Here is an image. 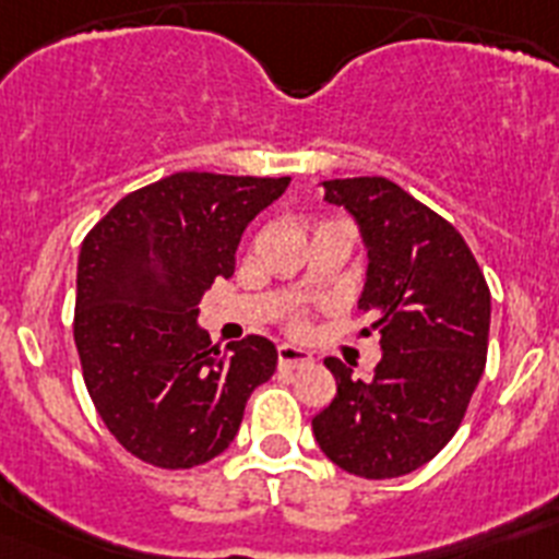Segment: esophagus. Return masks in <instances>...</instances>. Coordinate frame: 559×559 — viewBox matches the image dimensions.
Wrapping results in <instances>:
<instances>
[{"label": "esophagus", "mask_w": 559, "mask_h": 559, "mask_svg": "<svg viewBox=\"0 0 559 559\" xmlns=\"http://www.w3.org/2000/svg\"><path fill=\"white\" fill-rule=\"evenodd\" d=\"M276 360H280V369H305L313 364V355L299 347H290V344H283V347L276 349Z\"/></svg>", "instance_id": "1"}]
</instances>
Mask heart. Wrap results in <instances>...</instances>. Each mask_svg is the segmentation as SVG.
Wrapping results in <instances>:
<instances>
[{"instance_id": "1", "label": "heart", "mask_w": 559, "mask_h": 559, "mask_svg": "<svg viewBox=\"0 0 559 559\" xmlns=\"http://www.w3.org/2000/svg\"><path fill=\"white\" fill-rule=\"evenodd\" d=\"M288 330L294 335H302L305 330H308V316H305V313H294V316H290V319H288Z\"/></svg>"}]
</instances>
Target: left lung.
Wrapping results in <instances>:
<instances>
[{"mask_svg":"<svg viewBox=\"0 0 559 559\" xmlns=\"http://www.w3.org/2000/svg\"><path fill=\"white\" fill-rule=\"evenodd\" d=\"M369 246L360 310L380 333L378 369L355 380L324 367L335 397L313 417L324 456L360 478H397L431 462L462 426L487 364L490 288L456 226L383 176L324 181Z\"/></svg>","mask_w":559,"mask_h":559,"instance_id":"obj_1","label":"left lung"}]
</instances>
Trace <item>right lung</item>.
Instances as JSON below:
<instances>
[{"label":"right lung","mask_w":559,"mask_h":559,"mask_svg":"<svg viewBox=\"0 0 559 559\" xmlns=\"http://www.w3.org/2000/svg\"><path fill=\"white\" fill-rule=\"evenodd\" d=\"M288 181L173 173L128 192L83 237L75 347L88 397L131 456L162 471L210 462L274 374L269 338L221 349L195 316L215 276L235 271L249 221Z\"/></svg>","instance_id":"obj_1"}]
</instances>
